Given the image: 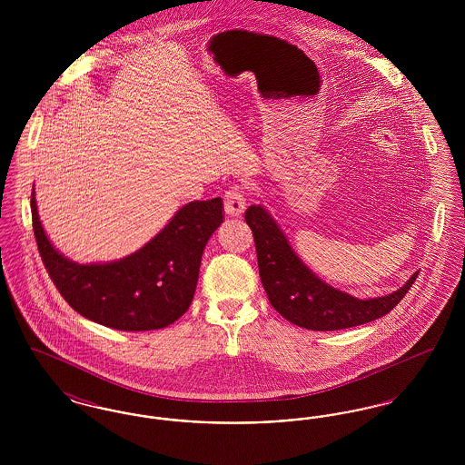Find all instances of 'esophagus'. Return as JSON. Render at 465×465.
I'll return each instance as SVG.
<instances>
[{
    "instance_id": "obj_1",
    "label": "esophagus",
    "mask_w": 465,
    "mask_h": 465,
    "mask_svg": "<svg viewBox=\"0 0 465 465\" xmlns=\"http://www.w3.org/2000/svg\"><path fill=\"white\" fill-rule=\"evenodd\" d=\"M245 211V197H243L242 186L235 184L224 192V213L228 216L239 218Z\"/></svg>"
}]
</instances>
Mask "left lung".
I'll return each instance as SVG.
<instances>
[{
  "label": "left lung",
  "instance_id": "8db88e82",
  "mask_svg": "<svg viewBox=\"0 0 465 465\" xmlns=\"http://www.w3.org/2000/svg\"><path fill=\"white\" fill-rule=\"evenodd\" d=\"M245 223L252 230L260 277L272 307L305 330L336 331L380 319L398 305L419 277L415 272L398 291L359 300L321 281L296 256L265 207L251 205L245 211Z\"/></svg>",
  "mask_w": 465,
  "mask_h": 465
}]
</instances>
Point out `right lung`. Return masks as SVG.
<instances>
[{
	"mask_svg": "<svg viewBox=\"0 0 465 465\" xmlns=\"http://www.w3.org/2000/svg\"><path fill=\"white\" fill-rule=\"evenodd\" d=\"M31 214L45 268L71 309L113 330L150 331L176 322L190 307L203 247L223 223V200L190 202L131 256L92 265L67 260L50 243L35 190Z\"/></svg>",
	"mask_w": 465,
	"mask_h": 465,
	"instance_id": "obj_1",
	"label": "right lung"
}]
</instances>
